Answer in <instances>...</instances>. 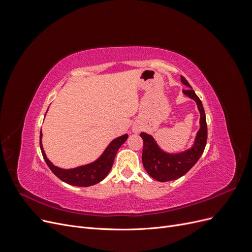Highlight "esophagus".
I'll return each mask as SVG.
<instances>
[{"label": "esophagus", "mask_w": 252, "mask_h": 252, "mask_svg": "<svg viewBox=\"0 0 252 252\" xmlns=\"http://www.w3.org/2000/svg\"><path fill=\"white\" fill-rule=\"evenodd\" d=\"M132 130H133V132H135V133H136V132H139V129H138V128H134V127H133Z\"/></svg>", "instance_id": "34e87169"}]
</instances>
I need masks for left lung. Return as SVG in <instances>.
<instances>
[{
    "mask_svg": "<svg viewBox=\"0 0 252 252\" xmlns=\"http://www.w3.org/2000/svg\"><path fill=\"white\" fill-rule=\"evenodd\" d=\"M181 82L190 88L183 90V94L193 100L197 106V110L200 112V129L195 134L191 146L180 152L165 151L159 147L151 134L141 132L140 135L144 142L142 155L144 168L152 179L158 182L177 180L187 173L199 161L207 142V124L203 104L184 77H181Z\"/></svg>",
    "mask_w": 252,
    "mask_h": 252,
    "instance_id": "left-lung-1",
    "label": "left lung"
}]
</instances>
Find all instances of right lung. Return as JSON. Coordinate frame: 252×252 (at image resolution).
Segmentation results:
<instances>
[{
    "label": "right lung",
    "mask_w": 252,
    "mask_h": 252,
    "mask_svg": "<svg viewBox=\"0 0 252 252\" xmlns=\"http://www.w3.org/2000/svg\"><path fill=\"white\" fill-rule=\"evenodd\" d=\"M42 138L43 134L41 130L40 147L45 162H46L50 170L55 173L61 181L67 183V184L78 187H88L100 183L106 178V175L109 173L114 161V157H116L120 147L127 140L128 134L125 133L112 140L108 146L105 148L103 154L96 159H94V162L68 169L61 168V167L56 166L52 162L49 161V158H47L46 154H45V150L43 148Z\"/></svg>",
    "instance_id": "right-lung-1"
}]
</instances>
